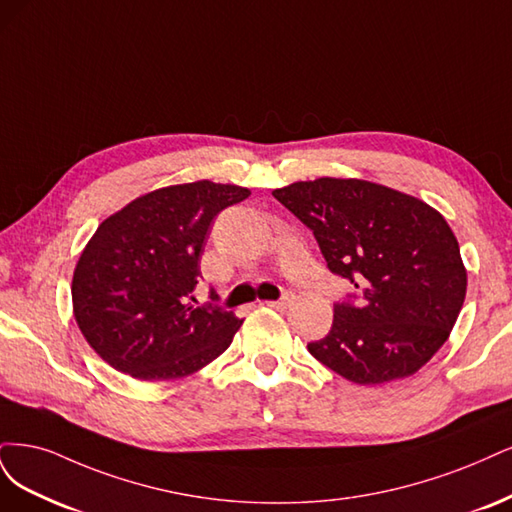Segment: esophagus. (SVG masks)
Instances as JSON below:
<instances>
[{
	"label": "esophagus",
	"instance_id": "34e87169",
	"mask_svg": "<svg viewBox=\"0 0 512 512\" xmlns=\"http://www.w3.org/2000/svg\"><path fill=\"white\" fill-rule=\"evenodd\" d=\"M266 304L274 310H285V308L291 306V298L287 295V298H283V300H272V302H266Z\"/></svg>",
	"mask_w": 512,
	"mask_h": 512
}]
</instances>
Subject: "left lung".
Returning <instances> with one entry per match:
<instances>
[{
	"label": "left lung",
	"mask_w": 512,
	"mask_h": 512,
	"mask_svg": "<svg viewBox=\"0 0 512 512\" xmlns=\"http://www.w3.org/2000/svg\"><path fill=\"white\" fill-rule=\"evenodd\" d=\"M272 195L315 234L327 268L359 289L336 304L329 334L310 355L355 385L412 376L451 336L466 300L468 272L442 214L398 189L332 178Z\"/></svg>",
	"instance_id": "left-lung-1"
}]
</instances>
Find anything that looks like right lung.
Returning a JSON list of instances; mask_svg holds the SVG:
<instances>
[{
	"label": "right lung",
	"mask_w": 512,
	"mask_h": 512,
	"mask_svg": "<svg viewBox=\"0 0 512 512\" xmlns=\"http://www.w3.org/2000/svg\"><path fill=\"white\" fill-rule=\"evenodd\" d=\"M249 195L195 180L144 193L100 223L74 268L72 308L106 364L138 381H176L225 353L242 319L191 293L212 219Z\"/></svg>",
	"instance_id": "add662e5"
}]
</instances>
